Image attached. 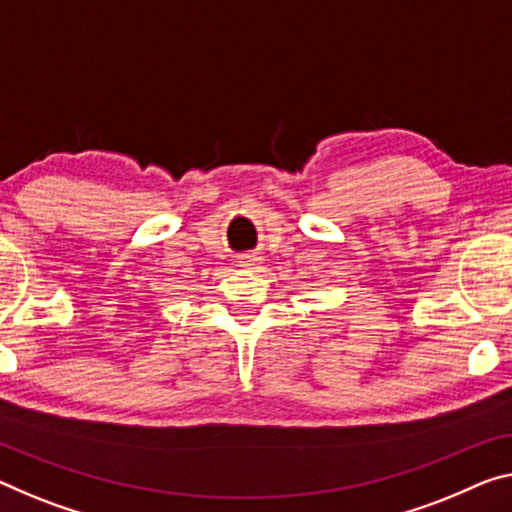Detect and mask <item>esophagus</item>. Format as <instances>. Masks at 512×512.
Segmentation results:
<instances>
[{"mask_svg": "<svg viewBox=\"0 0 512 512\" xmlns=\"http://www.w3.org/2000/svg\"><path fill=\"white\" fill-rule=\"evenodd\" d=\"M254 263H256V258H251V256L242 258V261H240V265H242V267H249V265H254Z\"/></svg>", "mask_w": 512, "mask_h": 512, "instance_id": "obj_1", "label": "esophagus"}]
</instances>
